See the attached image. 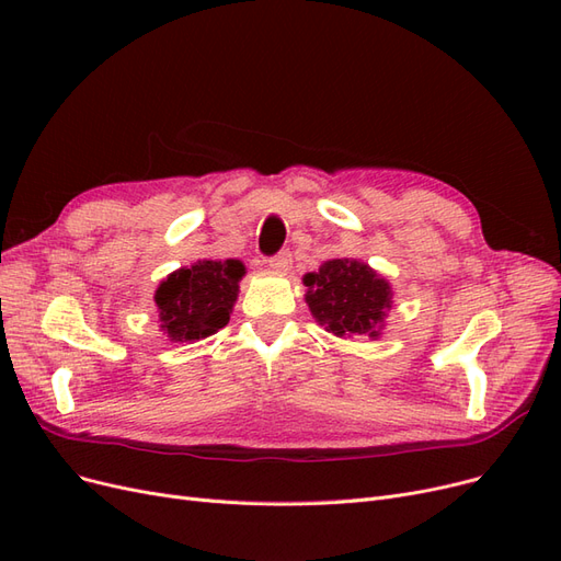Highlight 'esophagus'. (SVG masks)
Returning a JSON list of instances; mask_svg holds the SVG:
<instances>
[{
    "label": "esophagus",
    "mask_w": 561,
    "mask_h": 561,
    "mask_svg": "<svg viewBox=\"0 0 561 561\" xmlns=\"http://www.w3.org/2000/svg\"><path fill=\"white\" fill-rule=\"evenodd\" d=\"M290 264H293V254L287 250H280L276 257L268 260V266L274 271H287V268H290Z\"/></svg>",
    "instance_id": "esophagus-1"
}]
</instances>
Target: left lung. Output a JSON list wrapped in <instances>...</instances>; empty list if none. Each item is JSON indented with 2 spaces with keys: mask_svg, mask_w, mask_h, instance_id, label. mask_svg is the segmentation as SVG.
<instances>
[{
  "mask_svg": "<svg viewBox=\"0 0 561 561\" xmlns=\"http://www.w3.org/2000/svg\"><path fill=\"white\" fill-rule=\"evenodd\" d=\"M313 318L334 336H379L393 290L375 268L358 260H332L304 276Z\"/></svg>",
  "mask_w": 561,
  "mask_h": 561,
  "instance_id": "1",
  "label": "left lung"
}]
</instances>
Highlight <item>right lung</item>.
Wrapping results in <instances>:
<instances>
[{
  "mask_svg": "<svg viewBox=\"0 0 561 561\" xmlns=\"http://www.w3.org/2000/svg\"><path fill=\"white\" fill-rule=\"evenodd\" d=\"M245 266L239 260H203L182 266L157 287V309L171 342H198L222 330L239 297Z\"/></svg>",
  "mask_w": 561,
  "mask_h": 561,
  "instance_id": "obj_1",
  "label": "right lung"
}]
</instances>
